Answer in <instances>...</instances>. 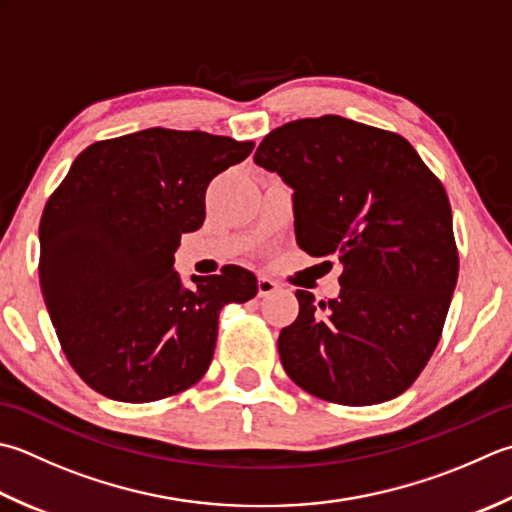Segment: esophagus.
I'll return each instance as SVG.
<instances>
[{
  "label": "esophagus",
  "mask_w": 512,
  "mask_h": 512,
  "mask_svg": "<svg viewBox=\"0 0 512 512\" xmlns=\"http://www.w3.org/2000/svg\"><path fill=\"white\" fill-rule=\"evenodd\" d=\"M257 290H259V297H268V295L277 293V290H279V284L275 282V279H270V277L262 275V277L257 279Z\"/></svg>",
  "instance_id": "1"
}]
</instances>
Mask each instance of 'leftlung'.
Wrapping results in <instances>:
<instances>
[{
	"mask_svg": "<svg viewBox=\"0 0 512 512\" xmlns=\"http://www.w3.org/2000/svg\"><path fill=\"white\" fill-rule=\"evenodd\" d=\"M255 164L293 188L299 248L342 264L335 299L295 293L299 315L277 339L288 377L344 406L402 395L439 344L457 284L442 182L402 135L339 115L275 128Z\"/></svg>",
	"mask_w": 512,
	"mask_h": 512,
	"instance_id": "obj_1",
	"label": "left lung"
}]
</instances>
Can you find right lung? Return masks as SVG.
<instances>
[{
    "label": "right lung",
    "mask_w": 512,
    "mask_h": 512,
    "mask_svg": "<svg viewBox=\"0 0 512 512\" xmlns=\"http://www.w3.org/2000/svg\"><path fill=\"white\" fill-rule=\"evenodd\" d=\"M253 142L202 130L146 128L90 144L48 197L39 284L70 366L115 402H157L210 366L219 310L257 295L242 266L175 273L184 233L206 219V188Z\"/></svg>",
    "instance_id": "add662e5"
}]
</instances>
